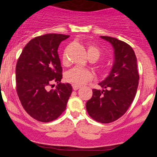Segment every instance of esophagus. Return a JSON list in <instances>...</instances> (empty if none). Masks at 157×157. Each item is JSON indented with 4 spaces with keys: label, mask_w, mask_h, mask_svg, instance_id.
Listing matches in <instances>:
<instances>
[{
    "label": "esophagus",
    "mask_w": 157,
    "mask_h": 157,
    "mask_svg": "<svg viewBox=\"0 0 157 157\" xmlns=\"http://www.w3.org/2000/svg\"><path fill=\"white\" fill-rule=\"evenodd\" d=\"M72 87H73V89L75 90V91H77V90H78L79 89H80L81 86H78V85L74 84L73 86H72Z\"/></svg>",
    "instance_id": "1"
}]
</instances>
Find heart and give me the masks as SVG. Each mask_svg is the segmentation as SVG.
<instances>
[{
	"mask_svg": "<svg viewBox=\"0 0 157 157\" xmlns=\"http://www.w3.org/2000/svg\"><path fill=\"white\" fill-rule=\"evenodd\" d=\"M88 55L94 56L98 60L101 56V51L97 46L94 45L89 44L87 47ZM63 63L64 65L68 64V58L66 53L64 52L63 55ZM93 78V73L89 69L82 68L80 67H75L66 73V79L68 82L75 85H82L85 82L91 80Z\"/></svg>",
	"mask_w": 157,
	"mask_h": 157,
	"instance_id": "heart-1",
	"label": "heart"
}]
</instances>
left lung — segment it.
<instances>
[{
    "instance_id": "8db88e82",
    "label": "left lung",
    "mask_w": 157,
    "mask_h": 157,
    "mask_svg": "<svg viewBox=\"0 0 157 157\" xmlns=\"http://www.w3.org/2000/svg\"><path fill=\"white\" fill-rule=\"evenodd\" d=\"M114 49V63L109 75L93 89L86 110L93 120L109 123L121 117L132 103L137 91L140 75L136 57L130 45L114 37L101 36Z\"/></svg>"
}]
</instances>
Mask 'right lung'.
<instances>
[{
    "instance_id": "obj_1",
    "label": "right lung",
    "mask_w": 157,
    "mask_h": 157,
    "mask_svg": "<svg viewBox=\"0 0 157 157\" xmlns=\"http://www.w3.org/2000/svg\"><path fill=\"white\" fill-rule=\"evenodd\" d=\"M69 35L46 34L25 46L16 64V91L21 105L37 121H53L62 114L71 94V84H62V67L57 49ZM54 82L55 90L48 89Z\"/></svg>"
}]
</instances>
